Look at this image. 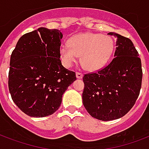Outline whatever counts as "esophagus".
Returning <instances> with one entry per match:
<instances>
[{
    "label": "esophagus",
    "mask_w": 149,
    "mask_h": 149,
    "mask_svg": "<svg viewBox=\"0 0 149 149\" xmlns=\"http://www.w3.org/2000/svg\"><path fill=\"white\" fill-rule=\"evenodd\" d=\"M76 75H77V77L78 79H80V78L83 77V73H81L80 72H77Z\"/></svg>",
    "instance_id": "34e87169"
}]
</instances>
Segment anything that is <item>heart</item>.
<instances>
[{
	"instance_id": "1",
	"label": "heart",
	"mask_w": 149,
	"mask_h": 149,
	"mask_svg": "<svg viewBox=\"0 0 149 149\" xmlns=\"http://www.w3.org/2000/svg\"><path fill=\"white\" fill-rule=\"evenodd\" d=\"M114 42L108 35L85 32L69 38V44L59 48L61 59L66 67L76 63L81 55V62L86 69L93 71L102 68L111 58Z\"/></svg>"
}]
</instances>
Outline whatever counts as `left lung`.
I'll return each instance as SVG.
<instances>
[{"instance_id":"8db88e82","label":"left lung","mask_w":149,"mask_h":149,"mask_svg":"<svg viewBox=\"0 0 149 149\" xmlns=\"http://www.w3.org/2000/svg\"><path fill=\"white\" fill-rule=\"evenodd\" d=\"M114 58L102 69L86 73L82 98L87 111L95 118L111 121L122 118L133 107L142 83L141 61L133 42L116 33Z\"/></svg>"}]
</instances>
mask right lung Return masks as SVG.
I'll list each match as a JSON object with an SVG mask.
<instances>
[{
	"mask_svg": "<svg viewBox=\"0 0 149 149\" xmlns=\"http://www.w3.org/2000/svg\"><path fill=\"white\" fill-rule=\"evenodd\" d=\"M62 34L40 27L19 39L10 58L8 89L13 102L31 117L54 114L62 95L76 80V72L60 60Z\"/></svg>",
	"mask_w": 149,
	"mask_h": 149,
	"instance_id": "right-lung-1",
	"label": "right lung"
}]
</instances>
